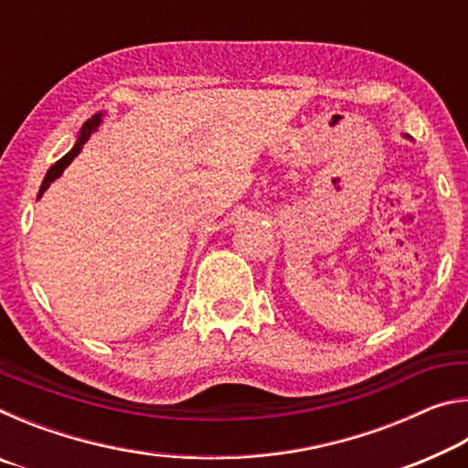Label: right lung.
<instances>
[{"label": "right lung", "mask_w": 468, "mask_h": 468, "mask_svg": "<svg viewBox=\"0 0 468 468\" xmlns=\"http://www.w3.org/2000/svg\"><path fill=\"white\" fill-rule=\"evenodd\" d=\"M99 123H101V113H97V115H92V120H89V122H86V123L82 125V130H80V136H78V142H76V146H74L72 150H69V153H68L66 156H61L58 163H55V165H51V169H49V171H47V176H45V179H43V184H41V189H38V197H41V196H43V192H45V189H47V187H49V186L53 184V181H55V179H58V177L61 176V173H63V169H66V167H68V165L74 161V158L78 156V153H80V150H82V146L86 144V140H89V138H90V133H92L94 130H97V125H99Z\"/></svg>", "instance_id": "add662e5"}]
</instances>
